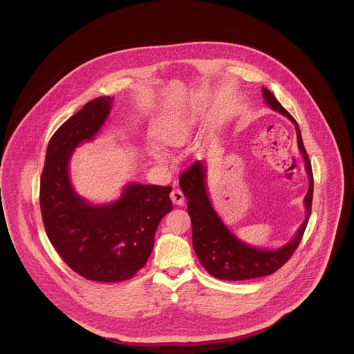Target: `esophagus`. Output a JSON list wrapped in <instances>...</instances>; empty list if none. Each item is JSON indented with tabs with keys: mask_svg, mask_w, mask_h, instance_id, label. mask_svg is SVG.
<instances>
[{
	"mask_svg": "<svg viewBox=\"0 0 354 354\" xmlns=\"http://www.w3.org/2000/svg\"><path fill=\"white\" fill-rule=\"evenodd\" d=\"M169 198L174 204H178V205H183L185 203V194L182 192L180 188H174L169 194Z\"/></svg>",
	"mask_w": 354,
	"mask_h": 354,
	"instance_id": "1",
	"label": "esophagus"
}]
</instances>
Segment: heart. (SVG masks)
<instances>
[{
  "mask_svg": "<svg viewBox=\"0 0 354 354\" xmlns=\"http://www.w3.org/2000/svg\"><path fill=\"white\" fill-rule=\"evenodd\" d=\"M192 123L194 120L188 113H169L159 119L152 127V138L162 146L178 147L188 139ZM152 156L158 162H165L166 159L159 150H152Z\"/></svg>",
  "mask_w": 354,
  "mask_h": 354,
  "instance_id": "1",
  "label": "heart"
}]
</instances>
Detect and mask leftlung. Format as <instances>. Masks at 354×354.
<instances>
[{"label": "left lung", "mask_w": 354, "mask_h": 354, "mask_svg": "<svg viewBox=\"0 0 354 354\" xmlns=\"http://www.w3.org/2000/svg\"><path fill=\"white\" fill-rule=\"evenodd\" d=\"M263 95L273 110L286 115L295 124L297 133V145L303 153L305 167L309 176V189L304 199L306 207V218L296 237L284 247L276 251H264L250 247L232 235V232H230V230L220 220L207 195L204 166L199 160L194 162L182 172L179 178V185L182 187L185 198L188 199L187 211L192 223V244L203 267L209 274L220 280H250L268 276L280 270L297 250L312 211L313 172L308 152L304 147L299 124L268 88L263 87Z\"/></svg>", "instance_id": "obj_1"}]
</instances>
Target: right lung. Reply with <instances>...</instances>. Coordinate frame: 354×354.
Masks as SVG:
<instances>
[{
    "instance_id": "right-lung-1",
    "label": "right lung",
    "mask_w": 354,
    "mask_h": 354,
    "mask_svg": "<svg viewBox=\"0 0 354 354\" xmlns=\"http://www.w3.org/2000/svg\"><path fill=\"white\" fill-rule=\"evenodd\" d=\"M111 101L87 102L53 134L39 183L41 214L53 247L75 273L100 283L129 280L146 266L158 224L172 209L169 185H127L118 202L107 205H90L74 192L70 156L100 131Z\"/></svg>"
}]
</instances>
